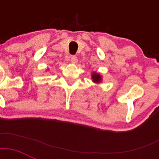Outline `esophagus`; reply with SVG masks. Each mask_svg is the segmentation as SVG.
Wrapping results in <instances>:
<instances>
[{
    "label": "esophagus",
    "mask_w": 159,
    "mask_h": 159,
    "mask_svg": "<svg viewBox=\"0 0 159 159\" xmlns=\"http://www.w3.org/2000/svg\"><path fill=\"white\" fill-rule=\"evenodd\" d=\"M70 61H71V62H72V63H77V57H76V56H72V57H71V58H70Z\"/></svg>",
    "instance_id": "esophagus-1"
}]
</instances>
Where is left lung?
<instances>
[{
    "label": "left lung",
    "mask_w": 159,
    "mask_h": 159,
    "mask_svg": "<svg viewBox=\"0 0 159 159\" xmlns=\"http://www.w3.org/2000/svg\"><path fill=\"white\" fill-rule=\"evenodd\" d=\"M92 82H94V83L99 84L100 82H102V75L99 74V73H97V72H92Z\"/></svg>",
    "instance_id": "1"
}]
</instances>
